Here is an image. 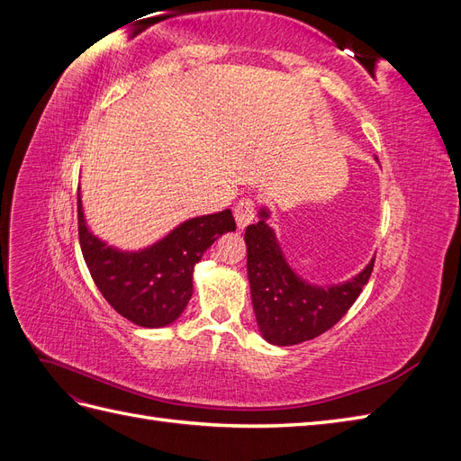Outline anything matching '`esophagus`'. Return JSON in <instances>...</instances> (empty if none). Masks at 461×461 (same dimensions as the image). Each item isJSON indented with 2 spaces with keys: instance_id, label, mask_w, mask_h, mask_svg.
<instances>
[{
  "instance_id": "34e87169",
  "label": "esophagus",
  "mask_w": 461,
  "mask_h": 461,
  "mask_svg": "<svg viewBox=\"0 0 461 461\" xmlns=\"http://www.w3.org/2000/svg\"><path fill=\"white\" fill-rule=\"evenodd\" d=\"M256 217V202L252 198H242L234 205V219L239 229L248 227Z\"/></svg>"
}]
</instances>
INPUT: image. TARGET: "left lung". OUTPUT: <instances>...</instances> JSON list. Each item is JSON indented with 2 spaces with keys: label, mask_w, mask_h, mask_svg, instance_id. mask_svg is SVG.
<instances>
[{
  "label": "left lung",
  "mask_w": 461,
  "mask_h": 461,
  "mask_svg": "<svg viewBox=\"0 0 461 461\" xmlns=\"http://www.w3.org/2000/svg\"><path fill=\"white\" fill-rule=\"evenodd\" d=\"M259 221L246 229L248 278L261 337L275 346L312 340L334 327L352 308L367 285L375 258L354 278L332 286L303 281L290 267L275 230L267 225L269 209H259Z\"/></svg>",
  "instance_id": "left-lung-1"
}]
</instances>
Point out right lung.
<instances>
[{"label":"right lung","instance_id":"obj_1","mask_svg":"<svg viewBox=\"0 0 461 461\" xmlns=\"http://www.w3.org/2000/svg\"><path fill=\"white\" fill-rule=\"evenodd\" d=\"M236 229L230 209L180 222L161 240L124 252L94 236L78 188V240L88 271L107 303L138 327L175 323L192 298V273L221 234Z\"/></svg>","mask_w":461,"mask_h":461}]
</instances>
